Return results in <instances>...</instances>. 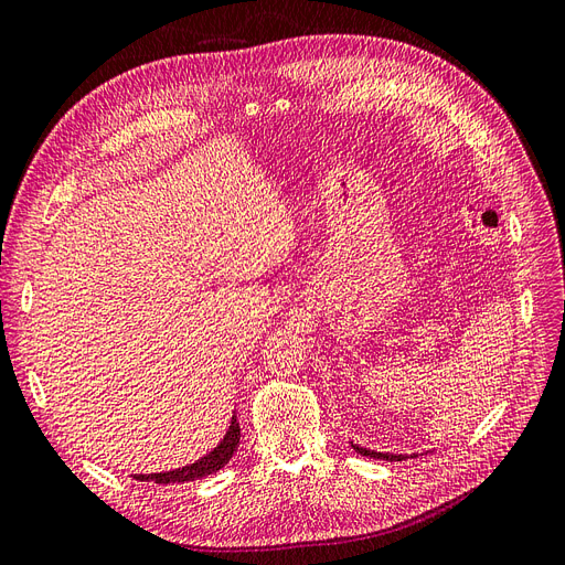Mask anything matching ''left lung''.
Here are the masks:
<instances>
[{
	"label": "left lung",
	"mask_w": 565,
	"mask_h": 565,
	"mask_svg": "<svg viewBox=\"0 0 565 565\" xmlns=\"http://www.w3.org/2000/svg\"><path fill=\"white\" fill-rule=\"evenodd\" d=\"M351 447H353V451H359L361 456H370V458H380V461H405V458H416L419 454H388V451H372V449H365V447H361V445H353L351 443Z\"/></svg>",
	"instance_id": "left-lung-1"
}]
</instances>
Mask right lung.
<instances>
[{
	"label": "right lung",
	"instance_id": "right-lung-1",
	"mask_svg": "<svg viewBox=\"0 0 565 565\" xmlns=\"http://www.w3.org/2000/svg\"><path fill=\"white\" fill-rule=\"evenodd\" d=\"M239 445V424H237V416L233 412V419H230V426L223 435V440L209 451L206 456H202L200 461L191 463V466H183L177 470H167V472H151V475H135V479L139 482H156V484H174V482H193V479H202L206 475H214L218 472L233 454L237 451Z\"/></svg>",
	"mask_w": 565,
	"mask_h": 565
}]
</instances>
